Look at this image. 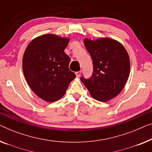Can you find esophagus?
<instances>
[{
  "mask_svg": "<svg viewBox=\"0 0 152 152\" xmlns=\"http://www.w3.org/2000/svg\"><path fill=\"white\" fill-rule=\"evenodd\" d=\"M81 73H82V72L81 71H78V72H76V77H80Z\"/></svg>",
  "mask_w": 152,
  "mask_h": 152,
  "instance_id": "esophagus-1",
  "label": "esophagus"
}]
</instances>
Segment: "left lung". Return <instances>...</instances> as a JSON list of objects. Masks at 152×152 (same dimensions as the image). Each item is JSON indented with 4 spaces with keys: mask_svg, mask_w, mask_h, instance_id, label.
Segmentation results:
<instances>
[{
    "mask_svg": "<svg viewBox=\"0 0 152 152\" xmlns=\"http://www.w3.org/2000/svg\"><path fill=\"white\" fill-rule=\"evenodd\" d=\"M84 44L93 60L94 71L89 78L81 76L80 80L97 100L115 98L124 89L130 73V58L125 48L108 37L85 39Z\"/></svg>",
    "mask_w": 152,
    "mask_h": 152,
    "instance_id": "left-lung-1",
    "label": "left lung"
}]
</instances>
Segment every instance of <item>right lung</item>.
<instances>
[{
  "label": "right lung",
  "mask_w": 152,
  "mask_h": 152,
  "mask_svg": "<svg viewBox=\"0 0 152 152\" xmlns=\"http://www.w3.org/2000/svg\"><path fill=\"white\" fill-rule=\"evenodd\" d=\"M68 38L53 34L37 37L24 52L22 67L33 91L44 100L53 102L65 94L76 74L69 69V57L64 50Z\"/></svg>",
  "instance_id": "add662e5"
}]
</instances>
